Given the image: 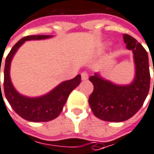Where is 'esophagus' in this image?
Segmentation results:
<instances>
[{
  "instance_id": "obj_1",
  "label": "esophagus",
  "mask_w": 154,
  "mask_h": 154,
  "mask_svg": "<svg viewBox=\"0 0 154 154\" xmlns=\"http://www.w3.org/2000/svg\"><path fill=\"white\" fill-rule=\"evenodd\" d=\"M81 76H82V80H88V74L87 72H82V74H81Z\"/></svg>"
}]
</instances>
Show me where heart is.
Here are the masks:
<instances>
[{
  "instance_id": "b5f03b06",
  "label": "heart",
  "mask_w": 154,
  "mask_h": 154,
  "mask_svg": "<svg viewBox=\"0 0 154 154\" xmlns=\"http://www.w3.org/2000/svg\"><path fill=\"white\" fill-rule=\"evenodd\" d=\"M107 45H108V44H106V46H107Z\"/></svg>"
}]
</instances>
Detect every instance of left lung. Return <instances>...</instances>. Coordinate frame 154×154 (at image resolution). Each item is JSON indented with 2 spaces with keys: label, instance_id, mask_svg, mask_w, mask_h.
I'll use <instances>...</instances> for the list:
<instances>
[{
  "label": "left lung",
  "instance_id": "1",
  "mask_svg": "<svg viewBox=\"0 0 154 154\" xmlns=\"http://www.w3.org/2000/svg\"><path fill=\"white\" fill-rule=\"evenodd\" d=\"M123 40L127 49L133 54L135 77L133 82L128 85L114 84L98 73L89 77L94 89L88 103L94 115L103 121L118 122L132 118L143 106L150 88L147 51L133 36L123 34Z\"/></svg>",
  "mask_w": 154,
  "mask_h": 154
}]
</instances>
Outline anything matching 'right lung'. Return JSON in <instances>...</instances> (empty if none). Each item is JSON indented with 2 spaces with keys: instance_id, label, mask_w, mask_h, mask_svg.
<instances>
[{
  "instance_id": "right-lung-1",
  "label": "right lung",
  "mask_w": 154,
  "mask_h": 154,
  "mask_svg": "<svg viewBox=\"0 0 154 154\" xmlns=\"http://www.w3.org/2000/svg\"><path fill=\"white\" fill-rule=\"evenodd\" d=\"M51 36H52L46 35L25 36L14 45L6 58L3 86L6 99L17 114L30 122H48L57 118L62 111L63 106L65 105L71 92L77 88L81 82V75H77L73 79L65 81L60 83L46 95L37 97H28L21 95L15 89L10 77V67L11 60L18 48L26 41L47 39ZM1 96H2V90Z\"/></svg>"
}]
</instances>
